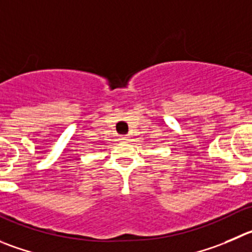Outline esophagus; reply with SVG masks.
I'll use <instances>...</instances> for the list:
<instances>
[{"label": "esophagus", "mask_w": 252, "mask_h": 252, "mask_svg": "<svg viewBox=\"0 0 252 252\" xmlns=\"http://www.w3.org/2000/svg\"><path fill=\"white\" fill-rule=\"evenodd\" d=\"M121 140L122 141H128V140H130V137H128V136H121Z\"/></svg>", "instance_id": "34e87169"}]
</instances>
